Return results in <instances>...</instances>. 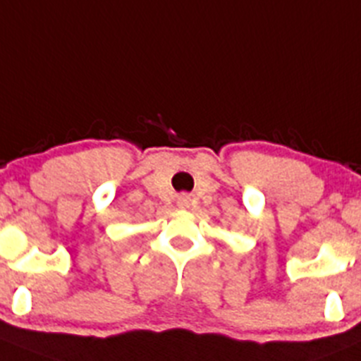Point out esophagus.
Listing matches in <instances>:
<instances>
[{"label": "esophagus", "instance_id": "1", "mask_svg": "<svg viewBox=\"0 0 361 361\" xmlns=\"http://www.w3.org/2000/svg\"><path fill=\"white\" fill-rule=\"evenodd\" d=\"M178 207L180 209H188L190 207V204H191V198L188 197V195H183V197H178Z\"/></svg>", "mask_w": 361, "mask_h": 361}]
</instances>
